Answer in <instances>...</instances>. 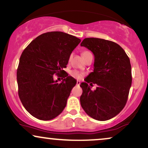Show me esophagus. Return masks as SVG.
I'll list each match as a JSON object with an SVG mask.
<instances>
[{
  "mask_svg": "<svg viewBox=\"0 0 148 148\" xmlns=\"http://www.w3.org/2000/svg\"><path fill=\"white\" fill-rule=\"evenodd\" d=\"M80 80H77V81H76V85H80Z\"/></svg>",
  "mask_w": 148,
  "mask_h": 148,
  "instance_id": "1",
  "label": "esophagus"
}]
</instances>
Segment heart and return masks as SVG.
Instances as JSON below:
<instances>
[{
	"mask_svg": "<svg viewBox=\"0 0 148 148\" xmlns=\"http://www.w3.org/2000/svg\"><path fill=\"white\" fill-rule=\"evenodd\" d=\"M90 55H91V53L89 51H87V50H85V51H83L82 52V56H83V57L84 58V59H85L86 57H88V56H90ZM72 55H70V57H69V59H68V61L69 62H70L71 59H72ZM70 75L72 76V77L74 78H80L83 76V74H81L80 72H78L77 70H72L70 72Z\"/></svg>",
	"mask_w": 148,
	"mask_h": 148,
	"instance_id": "heart-1",
	"label": "heart"
}]
</instances>
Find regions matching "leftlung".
Returning a JSON list of instances; mask_svg holds the SVG:
<instances>
[{"mask_svg": "<svg viewBox=\"0 0 148 148\" xmlns=\"http://www.w3.org/2000/svg\"><path fill=\"white\" fill-rule=\"evenodd\" d=\"M94 55L93 72L80 84V104L92 118L106 121L120 113L126 105L132 84L131 65L119 45L103 39H84L80 44ZM88 83L96 84L92 91Z\"/></svg>", "mask_w": 148, "mask_h": 148, "instance_id": "1", "label": "left lung"}]
</instances>
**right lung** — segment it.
I'll list each match as a JSON object with an SVG mask.
<instances>
[{
    "label": "right lung",
    "instance_id": "1",
    "mask_svg": "<svg viewBox=\"0 0 148 148\" xmlns=\"http://www.w3.org/2000/svg\"><path fill=\"white\" fill-rule=\"evenodd\" d=\"M79 38L61 31L43 33L22 52L17 70L18 96L26 110L41 120L55 118L63 111L76 80L63 70ZM64 77L61 84L53 74Z\"/></svg>",
    "mask_w": 148,
    "mask_h": 148
}]
</instances>
